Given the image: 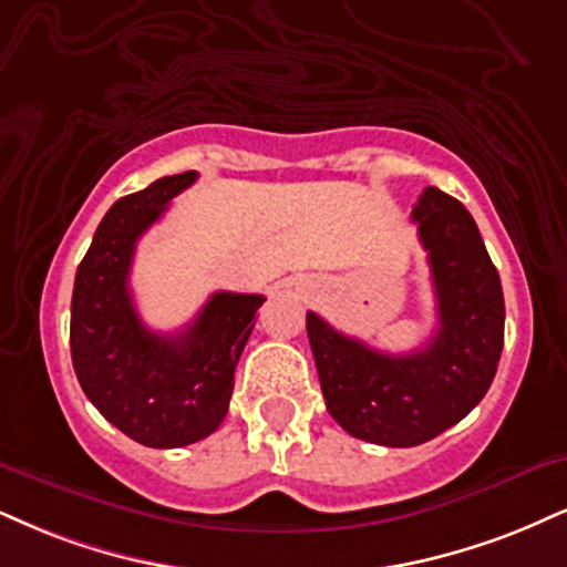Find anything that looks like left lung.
Returning a JSON list of instances; mask_svg holds the SVG:
<instances>
[{
    "instance_id": "obj_1",
    "label": "left lung",
    "mask_w": 567,
    "mask_h": 567,
    "mask_svg": "<svg viewBox=\"0 0 567 567\" xmlns=\"http://www.w3.org/2000/svg\"><path fill=\"white\" fill-rule=\"evenodd\" d=\"M412 220L436 295L439 328L429 344L386 354L307 312L328 412L354 439L381 446H417L463 421L492 386L505 344L499 272L471 213L429 186Z\"/></svg>"
}]
</instances>
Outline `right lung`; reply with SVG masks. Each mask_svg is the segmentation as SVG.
<instances>
[{
    "label": "right lung",
    "mask_w": 567,
    "mask_h": 567,
    "mask_svg": "<svg viewBox=\"0 0 567 567\" xmlns=\"http://www.w3.org/2000/svg\"><path fill=\"white\" fill-rule=\"evenodd\" d=\"M197 173L159 178L107 209L79 265L70 302V354L83 394L115 429L144 446L199 442L223 423L234 373L262 295L215 291L194 323L157 333L131 297L136 241Z\"/></svg>",
    "instance_id": "1"
}]
</instances>
